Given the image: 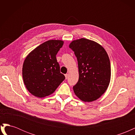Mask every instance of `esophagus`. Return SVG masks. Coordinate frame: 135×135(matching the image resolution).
I'll use <instances>...</instances> for the list:
<instances>
[{
	"instance_id": "obj_1",
	"label": "esophagus",
	"mask_w": 135,
	"mask_h": 135,
	"mask_svg": "<svg viewBox=\"0 0 135 135\" xmlns=\"http://www.w3.org/2000/svg\"><path fill=\"white\" fill-rule=\"evenodd\" d=\"M65 78H66V79H68V78L69 76V75L68 74H66L65 75Z\"/></svg>"
}]
</instances>
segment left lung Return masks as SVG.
I'll list each match as a JSON object with an SVG mask.
<instances>
[{"label":"left lung","mask_w":135,"mask_h":135,"mask_svg":"<svg viewBox=\"0 0 135 135\" xmlns=\"http://www.w3.org/2000/svg\"><path fill=\"white\" fill-rule=\"evenodd\" d=\"M78 60L79 80L73 87L76 96L84 102L95 101L107 90L111 77L108 54L97 43L85 38L69 45Z\"/></svg>","instance_id":"8db88e82"}]
</instances>
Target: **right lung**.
<instances>
[{"instance_id": "right-lung-1", "label": "right lung", "mask_w": 135, "mask_h": 135, "mask_svg": "<svg viewBox=\"0 0 135 135\" xmlns=\"http://www.w3.org/2000/svg\"><path fill=\"white\" fill-rule=\"evenodd\" d=\"M63 44L62 40H48L26 57L22 66V77L27 89L32 95L40 98L50 95L65 79L60 73L56 57Z\"/></svg>"}]
</instances>
